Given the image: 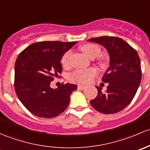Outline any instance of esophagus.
I'll list each match as a JSON object with an SVG mask.
<instances>
[{"label":"esophagus","instance_id":"obj_1","mask_svg":"<svg viewBox=\"0 0 150 150\" xmlns=\"http://www.w3.org/2000/svg\"><path fill=\"white\" fill-rule=\"evenodd\" d=\"M78 89H81V90H84V89H86L85 86H82V85H79L78 86Z\"/></svg>","mask_w":150,"mask_h":150}]
</instances>
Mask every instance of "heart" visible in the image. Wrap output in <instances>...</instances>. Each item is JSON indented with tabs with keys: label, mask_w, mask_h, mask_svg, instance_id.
Returning <instances> with one entry per match:
<instances>
[{
	"label": "heart",
	"mask_w": 150,
	"mask_h": 150,
	"mask_svg": "<svg viewBox=\"0 0 150 150\" xmlns=\"http://www.w3.org/2000/svg\"><path fill=\"white\" fill-rule=\"evenodd\" d=\"M80 50L90 58H95L100 52V47L92 43H86V44L82 45L80 46ZM71 55V50H68L63 55L61 61V64L65 67L69 65ZM98 70L95 68H91L86 70L79 69V70H76L73 73L71 74L69 76V79L71 81L74 82L79 83V84H87L90 82L92 79L95 76L98 75Z\"/></svg>",
	"instance_id": "obj_1"
}]
</instances>
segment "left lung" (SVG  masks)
<instances>
[{
	"instance_id": "obj_1",
	"label": "left lung",
	"mask_w": 150,
	"mask_h": 150,
	"mask_svg": "<svg viewBox=\"0 0 150 150\" xmlns=\"http://www.w3.org/2000/svg\"><path fill=\"white\" fill-rule=\"evenodd\" d=\"M89 41L104 46L110 55V67L102 78L108 84L107 90L103 92V88L96 86L98 96L90 104L102 113H116L130 104L141 82L139 56L129 43L117 37L103 36Z\"/></svg>"
}]
</instances>
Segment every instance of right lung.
<instances>
[{
	"mask_svg": "<svg viewBox=\"0 0 150 150\" xmlns=\"http://www.w3.org/2000/svg\"><path fill=\"white\" fill-rule=\"evenodd\" d=\"M76 42H38L18 55L15 63L14 88L21 103L31 113L40 118L58 116L67 108L70 95L77 89L72 84L50 86L62 72L61 60L64 52Z\"/></svg>",
	"mask_w": 150,
	"mask_h": 150,
	"instance_id": "right-lung-1",
	"label": "right lung"
}]
</instances>
